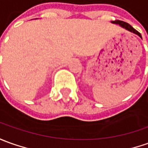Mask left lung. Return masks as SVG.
Returning <instances> with one entry per match:
<instances>
[{
  "label": "left lung",
  "mask_w": 148,
  "mask_h": 148,
  "mask_svg": "<svg viewBox=\"0 0 148 148\" xmlns=\"http://www.w3.org/2000/svg\"><path fill=\"white\" fill-rule=\"evenodd\" d=\"M112 23H116V24H119L121 27H124L125 29H126L127 31H129L130 32H133L134 34H136L138 36H140L141 37V35H140V33L136 31L134 28H133L129 23H125V22H123V21H121V20H115V21H112ZM142 38V37H141Z\"/></svg>",
  "instance_id": "left-lung-1"
}]
</instances>
